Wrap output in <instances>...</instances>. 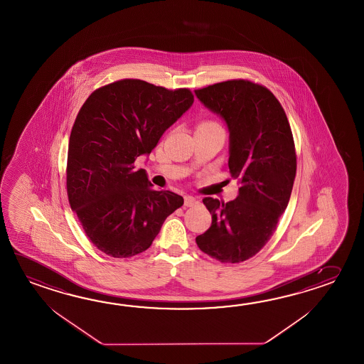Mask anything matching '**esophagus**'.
<instances>
[{
  "label": "esophagus",
  "mask_w": 364,
  "mask_h": 364,
  "mask_svg": "<svg viewBox=\"0 0 364 364\" xmlns=\"http://www.w3.org/2000/svg\"><path fill=\"white\" fill-rule=\"evenodd\" d=\"M197 203H198V200H196L194 197H192V196H186L184 205H186V208H192V206H196Z\"/></svg>",
  "instance_id": "obj_1"
}]
</instances>
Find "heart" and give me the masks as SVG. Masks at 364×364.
<instances>
[{"instance_id":"obj_1","label":"heart","mask_w":364,"mask_h":364,"mask_svg":"<svg viewBox=\"0 0 364 364\" xmlns=\"http://www.w3.org/2000/svg\"><path fill=\"white\" fill-rule=\"evenodd\" d=\"M213 127H219V124H218V123H215V122H211V120H206V122H202V123H200L197 128H213Z\"/></svg>"}]
</instances>
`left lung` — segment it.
Segmentation results:
<instances>
[{"mask_svg": "<svg viewBox=\"0 0 364 364\" xmlns=\"http://www.w3.org/2000/svg\"><path fill=\"white\" fill-rule=\"evenodd\" d=\"M230 129V167L238 196L230 202L203 198L213 222L196 237L202 252L222 263L250 259L274 235L289 202L297 171L287 114L266 87L244 79L194 90Z\"/></svg>", "mask_w": 364, "mask_h": 364, "instance_id": "obj_1", "label": "left lung"}]
</instances>
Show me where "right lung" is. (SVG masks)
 <instances>
[{
    "instance_id": "add662e5",
    "label": "right lung",
    "mask_w": 364,
    "mask_h": 364,
    "mask_svg": "<svg viewBox=\"0 0 364 364\" xmlns=\"http://www.w3.org/2000/svg\"><path fill=\"white\" fill-rule=\"evenodd\" d=\"M188 88L123 79L95 90L77 112L67 154L70 206L98 250L114 258L145 252L181 196L154 191L137 156L193 104Z\"/></svg>"
}]
</instances>
